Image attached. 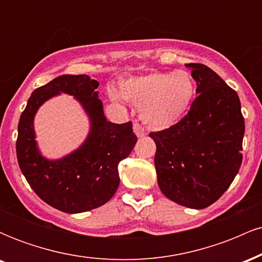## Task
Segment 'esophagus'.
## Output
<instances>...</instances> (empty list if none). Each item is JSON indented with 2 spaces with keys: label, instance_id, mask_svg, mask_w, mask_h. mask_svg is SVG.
<instances>
[{
  "label": "esophagus",
  "instance_id": "obj_1",
  "mask_svg": "<svg viewBox=\"0 0 262 262\" xmlns=\"http://www.w3.org/2000/svg\"><path fill=\"white\" fill-rule=\"evenodd\" d=\"M133 129H134V133L137 134V137H144V135H146V130L144 129V127H141L139 123H135L133 125Z\"/></svg>",
  "mask_w": 262,
  "mask_h": 262
}]
</instances>
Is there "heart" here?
Here are the masks:
<instances>
[{"label":"heart","instance_id":"b5f03b06","mask_svg":"<svg viewBox=\"0 0 262 262\" xmlns=\"http://www.w3.org/2000/svg\"><path fill=\"white\" fill-rule=\"evenodd\" d=\"M119 93L125 101L139 106L141 121L152 128H169L183 118L191 107L196 85L185 70L152 71L123 80ZM118 100L116 92H111Z\"/></svg>","mask_w":262,"mask_h":262}]
</instances>
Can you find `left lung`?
<instances>
[{
  "label": "left lung",
  "mask_w": 262,
  "mask_h": 262,
  "mask_svg": "<svg viewBox=\"0 0 262 262\" xmlns=\"http://www.w3.org/2000/svg\"><path fill=\"white\" fill-rule=\"evenodd\" d=\"M197 98L186 117L149 134L156 144L158 185L169 200L193 209L214 203L239 172L245 133L237 93L212 69L186 64Z\"/></svg>",
  "instance_id": "obj_1"
}]
</instances>
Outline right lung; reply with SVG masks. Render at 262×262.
<instances>
[{"label":"right lung","mask_w":262,"mask_h":262,"mask_svg":"<svg viewBox=\"0 0 262 262\" xmlns=\"http://www.w3.org/2000/svg\"><path fill=\"white\" fill-rule=\"evenodd\" d=\"M98 81L87 75H62L34 90L18 123L16 143L20 171L45 203L65 213H82L107 203L119 186L118 164L133 150L137 137L132 122H108L96 91ZM60 93L74 95L90 121L85 141L55 161L41 155L35 140L38 107Z\"/></svg>","instance_id":"obj_1"}]
</instances>
